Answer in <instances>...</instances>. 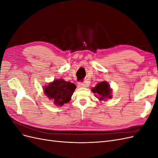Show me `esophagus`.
<instances>
[{"mask_svg":"<svg viewBox=\"0 0 158 158\" xmlns=\"http://www.w3.org/2000/svg\"><path fill=\"white\" fill-rule=\"evenodd\" d=\"M78 85L79 87H88V84L87 82H78Z\"/></svg>","mask_w":158,"mask_h":158,"instance_id":"34e87169","label":"esophagus"}]
</instances>
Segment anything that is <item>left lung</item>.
Masks as SVG:
<instances>
[{
  "label": "left lung",
  "mask_w": 158,
  "mask_h": 158,
  "mask_svg": "<svg viewBox=\"0 0 158 158\" xmlns=\"http://www.w3.org/2000/svg\"><path fill=\"white\" fill-rule=\"evenodd\" d=\"M92 91L98 95L96 97L98 98L100 101H106L107 98L111 99L112 98L111 89L110 88L109 84L106 81L98 83L95 87L92 89Z\"/></svg>",
  "instance_id": "8db88e82"
}]
</instances>
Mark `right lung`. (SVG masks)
Here are the masks:
<instances>
[{
	"mask_svg": "<svg viewBox=\"0 0 158 158\" xmlns=\"http://www.w3.org/2000/svg\"><path fill=\"white\" fill-rule=\"evenodd\" d=\"M76 85L63 79L55 80L44 88V93L49 99H52L57 106H62L70 101L72 95L76 89Z\"/></svg>",
	"mask_w": 158,
	"mask_h": 158,
	"instance_id": "right-lung-1",
	"label": "right lung"
}]
</instances>
